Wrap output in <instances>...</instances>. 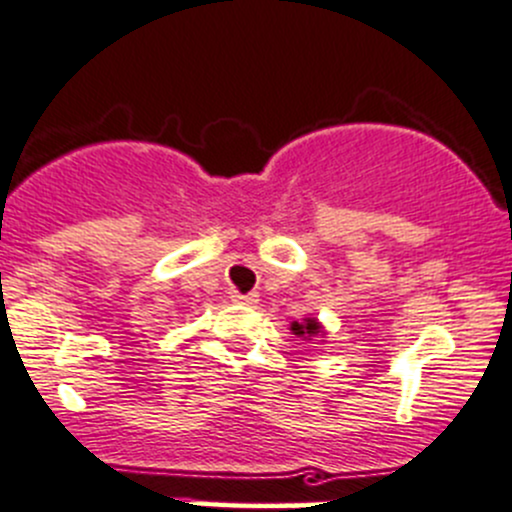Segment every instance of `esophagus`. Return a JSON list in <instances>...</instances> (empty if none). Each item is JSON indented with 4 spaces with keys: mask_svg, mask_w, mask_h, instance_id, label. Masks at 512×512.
I'll return each instance as SVG.
<instances>
[{
    "mask_svg": "<svg viewBox=\"0 0 512 512\" xmlns=\"http://www.w3.org/2000/svg\"><path fill=\"white\" fill-rule=\"evenodd\" d=\"M231 301L234 303H244V306H254L258 303V293H231Z\"/></svg>",
    "mask_w": 512,
    "mask_h": 512,
    "instance_id": "1",
    "label": "esophagus"
}]
</instances>
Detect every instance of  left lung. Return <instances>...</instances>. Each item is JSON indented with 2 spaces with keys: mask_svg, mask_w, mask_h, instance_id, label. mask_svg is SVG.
I'll return each mask as SVG.
<instances>
[{
  "mask_svg": "<svg viewBox=\"0 0 512 512\" xmlns=\"http://www.w3.org/2000/svg\"><path fill=\"white\" fill-rule=\"evenodd\" d=\"M291 333L293 336L301 338V341H313V338L326 336V328H323V323L318 321V318L308 316V318H303V321H293Z\"/></svg>",
  "mask_w": 512,
  "mask_h": 512,
  "instance_id": "8db88e82",
  "label": "left lung"
}]
</instances>
